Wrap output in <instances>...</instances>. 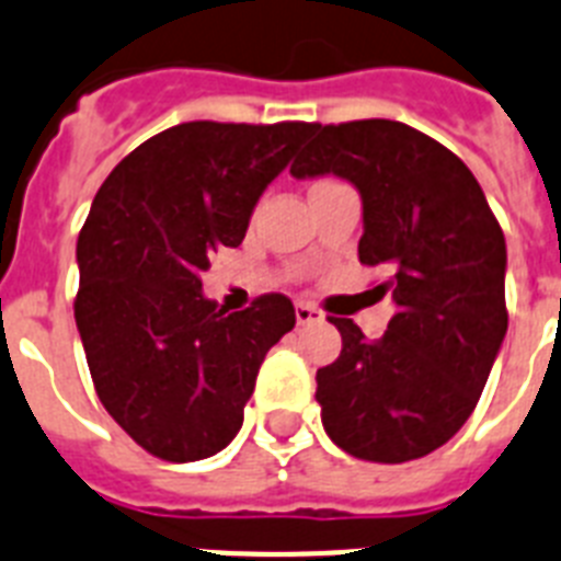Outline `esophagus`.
<instances>
[{
	"mask_svg": "<svg viewBox=\"0 0 561 561\" xmlns=\"http://www.w3.org/2000/svg\"><path fill=\"white\" fill-rule=\"evenodd\" d=\"M295 318H298L300 327H307V323H318V321H321L323 314L318 312V309H314L312 304H307V300H298V304H295Z\"/></svg>",
	"mask_w": 561,
	"mask_h": 561,
	"instance_id": "1",
	"label": "esophagus"
}]
</instances>
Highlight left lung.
Returning <instances> with one entry per match:
<instances>
[{
	"label": "left lung",
	"instance_id": "1",
	"mask_svg": "<svg viewBox=\"0 0 561 561\" xmlns=\"http://www.w3.org/2000/svg\"><path fill=\"white\" fill-rule=\"evenodd\" d=\"M314 134L291 178L335 174L358 188V257L387 270L375 289L396 304L378 341L350 318H332L344 350L314 375L323 430L364 461H413L470 419L502 350V226L473 171L410 125L355 119Z\"/></svg>",
	"mask_w": 561,
	"mask_h": 561
}]
</instances>
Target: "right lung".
<instances>
[{
  "label": "right lung",
  "instance_id": "add662e5",
  "mask_svg": "<svg viewBox=\"0 0 561 561\" xmlns=\"http://www.w3.org/2000/svg\"><path fill=\"white\" fill-rule=\"evenodd\" d=\"M314 123H183L137 146L96 192L77 240L73 318L96 396L151 456L220 453L272 346L295 327L286 295L226 314L203 295L208 257L249 217Z\"/></svg>",
  "mask_w": 561,
  "mask_h": 561
}]
</instances>
